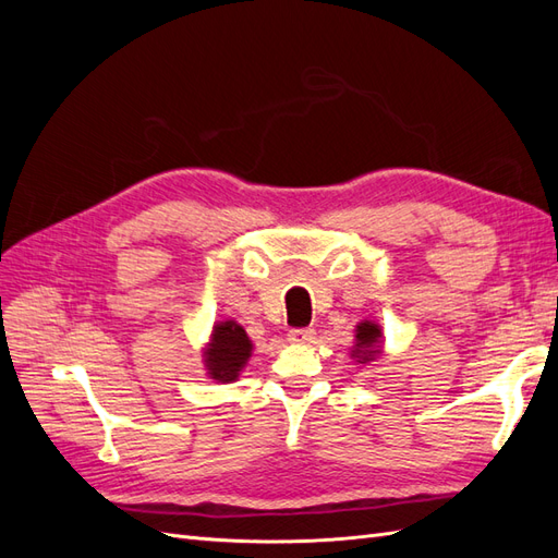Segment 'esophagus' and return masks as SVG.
Here are the masks:
<instances>
[{"label":"esophagus","mask_w":558,"mask_h":558,"mask_svg":"<svg viewBox=\"0 0 558 558\" xmlns=\"http://www.w3.org/2000/svg\"><path fill=\"white\" fill-rule=\"evenodd\" d=\"M314 335H316L314 328H293V330L289 332V340H291V342H298V344H307V342L314 340Z\"/></svg>","instance_id":"obj_1"}]
</instances>
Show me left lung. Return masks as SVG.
Masks as SVG:
<instances>
[{
    "instance_id": "left-lung-1",
    "label": "left lung",
    "mask_w": 558,
    "mask_h": 558,
    "mask_svg": "<svg viewBox=\"0 0 558 558\" xmlns=\"http://www.w3.org/2000/svg\"><path fill=\"white\" fill-rule=\"evenodd\" d=\"M379 337H381L379 326L369 324V320H365V324L356 328V351L353 353L361 356V363H367L377 356L379 349H375V344L379 342Z\"/></svg>"
}]
</instances>
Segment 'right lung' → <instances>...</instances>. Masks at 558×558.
I'll list each match as a JSON object with an SVG mask.
<instances>
[{"mask_svg": "<svg viewBox=\"0 0 558 558\" xmlns=\"http://www.w3.org/2000/svg\"><path fill=\"white\" fill-rule=\"evenodd\" d=\"M251 340L246 337L244 328L234 324V320H226L214 328L211 344L207 349V369L211 379L218 381H234L240 375V369L246 365L251 356Z\"/></svg>", "mask_w": 558, "mask_h": 558, "instance_id": "right-lung-1", "label": "right lung"}]
</instances>
